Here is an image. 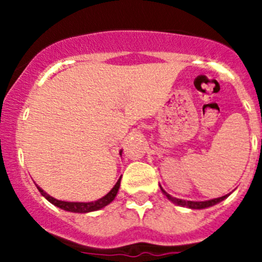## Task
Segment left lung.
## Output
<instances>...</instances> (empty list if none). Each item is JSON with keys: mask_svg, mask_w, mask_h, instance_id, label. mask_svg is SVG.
<instances>
[{"mask_svg": "<svg viewBox=\"0 0 262 262\" xmlns=\"http://www.w3.org/2000/svg\"><path fill=\"white\" fill-rule=\"evenodd\" d=\"M162 191L165 192L166 196L168 198V199L171 200V202H173L175 204L178 205H182V207H187V208H191V209H204V208H208V207H212V205H215L216 203L222 202V200L226 199L228 195H224V196L222 198H216V199H212V200H207V202H190V200H181V199H178V198H173L171 196L170 194H167V192L165 191V190L162 189Z\"/></svg>", "mask_w": 262, "mask_h": 262, "instance_id": "8db88e82", "label": "left lung"}]
</instances>
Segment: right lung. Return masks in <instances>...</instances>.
Masks as SVG:
<instances>
[{"instance_id": "right-lung-1", "label": "right lung", "mask_w": 262, "mask_h": 262, "mask_svg": "<svg viewBox=\"0 0 262 262\" xmlns=\"http://www.w3.org/2000/svg\"><path fill=\"white\" fill-rule=\"evenodd\" d=\"M119 186H120V179H119L118 182L115 184V186L113 187V189L110 190V191L107 192L104 198H101V199L96 200V202H91V203L62 202V200H57V199H54V198L50 196V195L47 194V192L44 191V190H41L39 186H36V187H38V190L40 191V194L43 195V196L46 198L48 202L52 203V204L55 205V207L60 208V209H64V210H67V212H73V213H89V212H94V210L101 209V208L106 207L107 204H110V203L115 199L116 194H118Z\"/></svg>"}]
</instances>
